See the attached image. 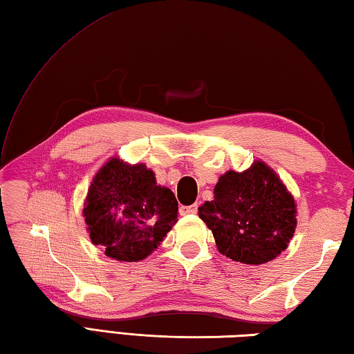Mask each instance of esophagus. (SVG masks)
Returning a JSON list of instances; mask_svg holds the SVG:
<instances>
[{
  "label": "esophagus",
  "mask_w": 354,
  "mask_h": 354,
  "mask_svg": "<svg viewBox=\"0 0 354 354\" xmlns=\"http://www.w3.org/2000/svg\"><path fill=\"white\" fill-rule=\"evenodd\" d=\"M178 211H180V214L182 216H186V214H196V212L198 211V205L197 203H192V205H182L178 208Z\"/></svg>",
  "instance_id": "esophagus-1"
}]
</instances>
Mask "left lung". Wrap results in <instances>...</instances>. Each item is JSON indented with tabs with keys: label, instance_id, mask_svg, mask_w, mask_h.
<instances>
[{
	"label": "left lung",
	"instance_id": "obj_1",
	"mask_svg": "<svg viewBox=\"0 0 354 354\" xmlns=\"http://www.w3.org/2000/svg\"><path fill=\"white\" fill-rule=\"evenodd\" d=\"M198 217L212 231L218 251L246 265L276 259L297 223L295 198L262 162L220 177L214 198L200 206Z\"/></svg>",
	"mask_w": 354,
	"mask_h": 354
}]
</instances>
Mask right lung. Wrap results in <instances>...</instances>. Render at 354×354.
Segmentation results:
<instances>
[{
  "label": "right lung",
  "instance_id": "obj_1",
  "mask_svg": "<svg viewBox=\"0 0 354 354\" xmlns=\"http://www.w3.org/2000/svg\"><path fill=\"white\" fill-rule=\"evenodd\" d=\"M174 192L156 182L145 165L109 160L92 182L83 209L94 245L123 262H138L160 245L177 222Z\"/></svg>",
  "mask_w": 354,
  "mask_h": 354
}]
</instances>
